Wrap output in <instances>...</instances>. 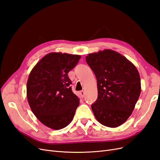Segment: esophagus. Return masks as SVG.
Returning <instances> with one entry per match:
<instances>
[{"label":"esophagus","mask_w":160,"mask_h":160,"mask_svg":"<svg viewBox=\"0 0 160 160\" xmlns=\"http://www.w3.org/2000/svg\"><path fill=\"white\" fill-rule=\"evenodd\" d=\"M79 93H80V95L81 96V98H83L84 95H85V91H81Z\"/></svg>","instance_id":"obj_1"}]
</instances>
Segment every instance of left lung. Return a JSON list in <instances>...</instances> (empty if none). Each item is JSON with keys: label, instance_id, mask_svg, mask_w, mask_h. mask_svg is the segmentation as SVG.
Returning <instances> with one entry per match:
<instances>
[{"label": "left lung", "instance_id": "8db88e82", "mask_svg": "<svg viewBox=\"0 0 160 160\" xmlns=\"http://www.w3.org/2000/svg\"><path fill=\"white\" fill-rule=\"evenodd\" d=\"M97 78L98 97L91 109L105 126L117 128L132 115L141 93V80L135 66L111 49L86 56Z\"/></svg>", "mask_w": 160, "mask_h": 160}]
</instances>
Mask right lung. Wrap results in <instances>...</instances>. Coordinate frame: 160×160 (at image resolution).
<instances>
[{"mask_svg":"<svg viewBox=\"0 0 160 160\" xmlns=\"http://www.w3.org/2000/svg\"><path fill=\"white\" fill-rule=\"evenodd\" d=\"M81 57L78 55L50 52L37 62L28 76V104L36 118L52 129L67 127L79 105V99L70 86L68 72Z\"/></svg>","mask_w":160,"mask_h":160,"instance_id":"right-lung-1","label":"right lung"}]
</instances>
